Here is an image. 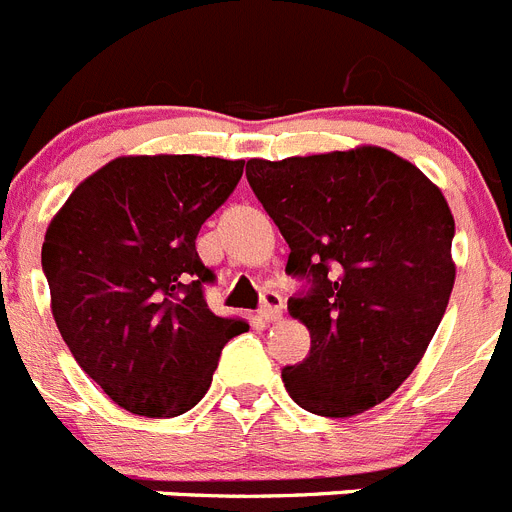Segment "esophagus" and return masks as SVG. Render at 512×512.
<instances>
[{"label": "esophagus", "instance_id": "1", "mask_svg": "<svg viewBox=\"0 0 512 512\" xmlns=\"http://www.w3.org/2000/svg\"><path fill=\"white\" fill-rule=\"evenodd\" d=\"M260 315H262V321H267V323L280 321V318H283V298H280L278 293H265V298H262Z\"/></svg>", "mask_w": 512, "mask_h": 512}]
</instances>
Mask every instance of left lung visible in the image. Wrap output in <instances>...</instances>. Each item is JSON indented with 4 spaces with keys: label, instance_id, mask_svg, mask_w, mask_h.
I'll list each match as a JSON object with an SVG mask.
<instances>
[{
    "label": "left lung",
    "instance_id": "obj_1",
    "mask_svg": "<svg viewBox=\"0 0 512 512\" xmlns=\"http://www.w3.org/2000/svg\"><path fill=\"white\" fill-rule=\"evenodd\" d=\"M247 181L310 290L288 310L310 356L285 366L295 404L343 419L389 399L417 369L455 285V219L437 184L381 146L250 159Z\"/></svg>",
    "mask_w": 512,
    "mask_h": 512
}]
</instances>
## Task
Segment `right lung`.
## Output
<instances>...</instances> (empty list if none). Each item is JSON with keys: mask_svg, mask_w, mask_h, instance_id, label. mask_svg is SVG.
Masks as SVG:
<instances>
[{"mask_svg": "<svg viewBox=\"0 0 512 512\" xmlns=\"http://www.w3.org/2000/svg\"><path fill=\"white\" fill-rule=\"evenodd\" d=\"M242 169L214 156H121L80 181L47 227L42 270L57 331L126 412H189L224 343L250 328L209 310L214 272L197 255L199 229Z\"/></svg>", "mask_w": 512, "mask_h": 512, "instance_id": "right-lung-1", "label": "right lung"}]
</instances>
